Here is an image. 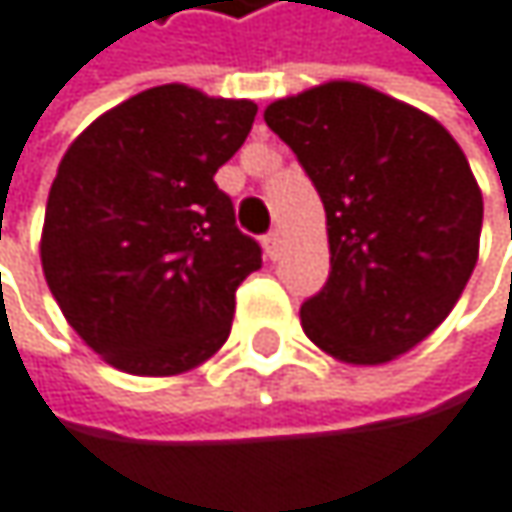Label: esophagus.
Returning a JSON list of instances; mask_svg holds the SVG:
<instances>
[{
	"label": "esophagus",
	"mask_w": 512,
	"mask_h": 512,
	"mask_svg": "<svg viewBox=\"0 0 512 512\" xmlns=\"http://www.w3.org/2000/svg\"><path fill=\"white\" fill-rule=\"evenodd\" d=\"M264 251H267V258H270V261H276L279 254H282V233H279V230H270V233L264 236Z\"/></svg>",
	"instance_id": "obj_1"
}]
</instances>
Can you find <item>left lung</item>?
Segmentation results:
<instances>
[{
	"mask_svg": "<svg viewBox=\"0 0 512 512\" xmlns=\"http://www.w3.org/2000/svg\"><path fill=\"white\" fill-rule=\"evenodd\" d=\"M324 203L331 276L300 306L306 337L346 364L419 346L458 303L480 254L483 194L449 130L358 81L267 105Z\"/></svg>",
	"mask_w": 512,
	"mask_h": 512,
	"instance_id": "obj_1",
	"label": "left lung"
}]
</instances>
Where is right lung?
<instances>
[{
    "instance_id": "obj_1",
    "label": "right lung",
    "mask_w": 512,
    "mask_h": 512,
    "mask_svg": "<svg viewBox=\"0 0 512 512\" xmlns=\"http://www.w3.org/2000/svg\"><path fill=\"white\" fill-rule=\"evenodd\" d=\"M258 105L163 84L99 115L63 154L42 270L75 334L133 376H175L230 337L261 245L236 227L215 172Z\"/></svg>"
}]
</instances>
